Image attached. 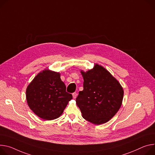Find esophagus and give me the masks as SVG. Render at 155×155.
I'll return each instance as SVG.
<instances>
[{
	"instance_id": "esophagus-1",
	"label": "esophagus",
	"mask_w": 155,
	"mask_h": 155,
	"mask_svg": "<svg viewBox=\"0 0 155 155\" xmlns=\"http://www.w3.org/2000/svg\"><path fill=\"white\" fill-rule=\"evenodd\" d=\"M72 96H73V97L74 98V99H75V98H76L77 96V93L76 92H75V93H74L72 94Z\"/></svg>"
}]
</instances>
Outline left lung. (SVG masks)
<instances>
[{"instance_id":"left-lung-1","label":"left lung","mask_w":155,"mask_h":155,"mask_svg":"<svg viewBox=\"0 0 155 155\" xmlns=\"http://www.w3.org/2000/svg\"><path fill=\"white\" fill-rule=\"evenodd\" d=\"M83 90L79 91L76 103L83 117L92 124L107 122L120 109L124 90L120 83L101 65L83 72Z\"/></svg>"}]
</instances>
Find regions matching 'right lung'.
Masks as SVG:
<instances>
[{"instance_id":"obj_1","label":"right lung","mask_w":155,"mask_h":155,"mask_svg":"<svg viewBox=\"0 0 155 155\" xmlns=\"http://www.w3.org/2000/svg\"><path fill=\"white\" fill-rule=\"evenodd\" d=\"M28 105L34 113L44 120L60 117L72 95L66 92V87L59 72L45 69L39 72L26 91Z\"/></svg>"}]
</instances>
